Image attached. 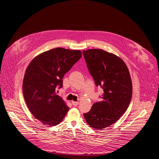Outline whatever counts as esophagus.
Returning <instances> with one entry per match:
<instances>
[{
  "mask_svg": "<svg viewBox=\"0 0 159 159\" xmlns=\"http://www.w3.org/2000/svg\"><path fill=\"white\" fill-rule=\"evenodd\" d=\"M71 103H72L73 106H77L79 105V102H76V101H72Z\"/></svg>",
  "mask_w": 159,
  "mask_h": 159,
  "instance_id": "esophagus-1",
  "label": "esophagus"
}]
</instances>
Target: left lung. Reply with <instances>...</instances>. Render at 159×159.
Segmentation results:
<instances>
[{
    "mask_svg": "<svg viewBox=\"0 0 159 159\" xmlns=\"http://www.w3.org/2000/svg\"><path fill=\"white\" fill-rule=\"evenodd\" d=\"M82 53L96 86L104 91L102 101L94 103L84 116L91 128L104 129L117 121L129 105L132 97L129 72L120 58L104 50L91 49Z\"/></svg>",
    "mask_w": 159,
    "mask_h": 159,
    "instance_id": "1",
    "label": "left lung"
}]
</instances>
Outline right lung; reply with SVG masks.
Here are the masks:
<instances>
[{
    "instance_id": "obj_1",
    "label": "right lung",
    "mask_w": 159,
    "mask_h": 159,
    "mask_svg": "<svg viewBox=\"0 0 159 159\" xmlns=\"http://www.w3.org/2000/svg\"><path fill=\"white\" fill-rule=\"evenodd\" d=\"M81 57L80 50L57 48L36 57L27 68L22 84L25 102L33 115L46 126L58 124L68 111L56 89L62 87L64 75Z\"/></svg>"
}]
</instances>
